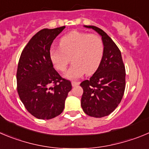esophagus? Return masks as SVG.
Returning <instances> with one entry per match:
<instances>
[{
    "instance_id": "esophagus-1",
    "label": "esophagus",
    "mask_w": 149,
    "mask_h": 149,
    "mask_svg": "<svg viewBox=\"0 0 149 149\" xmlns=\"http://www.w3.org/2000/svg\"><path fill=\"white\" fill-rule=\"evenodd\" d=\"M79 84H80V83H79V82H76V81H72V86H73V87L77 86H78Z\"/></svg>"
}]
</instances>
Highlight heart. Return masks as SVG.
<instances>
[{"label":"heart","instance_id":"heart-1","mask_svg":"<svg viewBox=\"0 0 149 149\" xmlns=\"http://www.w3.org/2000/svg\"><path fill=\"white\" fill-rule=\"evenodd\" d=\"M104 44L101 38L94 34L72 31L60 40V49L50 50V60L54 69L65 72L71 58L73 63L65 77L75 80L86 73L95 72L101 63Z\"/></svg>","mask_w":149,"mask_h":149}]
</instances>
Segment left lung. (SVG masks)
I'll use <instances>...</instances> for the list:
<instances>
[{
  "label": "left lung",
  "instance_id": "left-lung-1",
  "mask_svg": "<svg viewBox=\"0 0 149 149\" xmlns=\"http://www.w3.org/2000/svg\"><path fill=\"white\" fill-rule=\"evenodd\" d=\"M92 29L102 37L104 44L103 58L96 72L89 80L83 81L81 106L84 112L94 117L111 114L120 104L125 87V70L121 52L111 38L95 26Z\"/></svg>",
  "mask_w": 149,
  "mask_h": 149
}]
</instances>
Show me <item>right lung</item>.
<instances>
[{
    "mask_svg": "<svg viewBox=\"0 0 149 149\" xmlns=\"http://www.w3.org/2000/svg\"><path fill=\"white\" fill-rule=\"evenodd\" d=\"M65 27L39 31L27 43L19 60L17 93L27 111L38 119L49 120L61 114L72 89L71 82L60 76L49 56L53 40Z\"/></svg>",
    "mask_w": 149,
    "mask_h": 149,
    "instance_id": "right-lung-1",
    "label": "right lung"
}]
</instances>
